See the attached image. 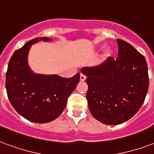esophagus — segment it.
I'll return each instance as SVG.
<instances>
[{
  "mask_svg": "<svg viewBox=\"0 0 154 154\" xmlns=\"http://www.w3.org/2000/svg\"><path fill=\"white\" fill-rule=\"evenodd\" d=\"M86 79H87V77H86L84 75H83V74H80V81H85Z\"/></svg>",
  "mask_w": 154,
  "mask_h": 154,
  "instance_id": "34e87169",
  "label": "esophagus"
}]
</instances>
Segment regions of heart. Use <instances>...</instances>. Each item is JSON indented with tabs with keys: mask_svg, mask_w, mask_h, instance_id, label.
Instances as JSON below:
<instances>
[{
	"mask_svg": "<svg viewBox=\"0 0 154 154\" xmlns=\"http://www.w3.org/2000/svg\"><path fill=\"white\" fill-rule=\"evenodd\" d=\"M99 47L100 48L101 46H100ZM112 53V51L111 47H106V48L104 49V55L107 56V57H108V56H111Z\"/></svg>",
	"mask_w": 154,
	"mask_h": 154,
	"instance_id": "obj_1",
	"label": "heart"
}]
</instances>
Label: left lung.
<instances>
[{
	"mask_svg": "<svg viewBox=\"0 0 154 154\" xmlns=\"http://www.w3.org/2000/svg\"><path fill=\"white\" fill-rule=\"evenodd\" d=\"M118 57H108L100 65L86 66L88 108L96 120L116 125L133 117L145 101L149 88L147 63L132 45L121 39Z\"/></svg>",
	"mask_w": 154,
	"mask_h": 154,
	"instance_id": "1",
	"label": "left lung"
}]
</instances>
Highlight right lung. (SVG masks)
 I'll return each instance as SVG.
<instances>
[{
	"label": "right lung",
	"mask_w": 154,
	"mask_h": 154,
	"mask_svg": "<svg viewBox=\"0 0 154 154\" xmlns=\"http://www.w3.org/2000/svg\"><path fill=\"white\" fill-rule=\"evenodd\" d=\"M41 41L52 39L36 38L14 52L8 65L5 87L12 106L20 115L31 122L48 123L63 112L80 74L63 78L58 75L34 73L28 64L29 51L32 45Z\"/></svg>",
	"instance_id": "1"
}]
</instances>
